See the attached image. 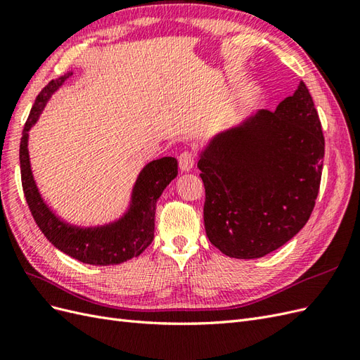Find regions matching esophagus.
I'll return each mask as SVG.
<instances>
[{
    "label": "esophagus",
    "mask_w": 360,
    "mask_h": 360,
    "mask_svg": "<svg viewBox=\"0 0 360 360\" xmlns=\"http://www.w3.org/2000/svg\"><path fill=\"white\" fill-rule=\"evenodd\" d=\"M196 162V155L195 152L191 150H184L181 155H179V167L182 172H188L191 170L193 165H195Z\"/></svg>",
    "instance_id": "obj_1"
}]
</instances>
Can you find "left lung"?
Segmentation results:
<instances>
[{"label": "left lung", "mask_w": 360, "mask_h": 360, "mask_svg": "<svg viewBox=\"0 0 360 360\" xmlns=\"http://www.w3.org/2000/svg\"><path fill=\"white\" fill-rule=\"evenodd\" d=\"M324 134L306 84L210 144L198 167L205 231L219 251L259 259L307 224L319 193Z\"/></svg>", "instance_id": "obj_1"}]
</instances>
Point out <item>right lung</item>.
I'll return each instance as SVG.
<instances>
[{"label":"right lung","mask_w":360,"mask_h":360,"mask_svg":"<svg viewBox=\"0 0 360 360\" xmlns=\"http://www.w3.org/2000/svg\"><path fill=\"white\" fill-rule=\"evenodd\" d=\"M71 76L67 72L59 79H53L36 97L29 118L24 124L20 144L21 182L27 205L42 234L59 251L65 252L82 263L94 266L120 264L140 255L153 240L155 208L164 188L178 174V161L172 156L155 160L147 164L140 173L134 188V205L120 222L105 228L82 229L68 226L44 204L30 170L27 138L29 129L36 123L50 96Z\"/></svg>","instance_id":"add662e5"}]
</instances>
